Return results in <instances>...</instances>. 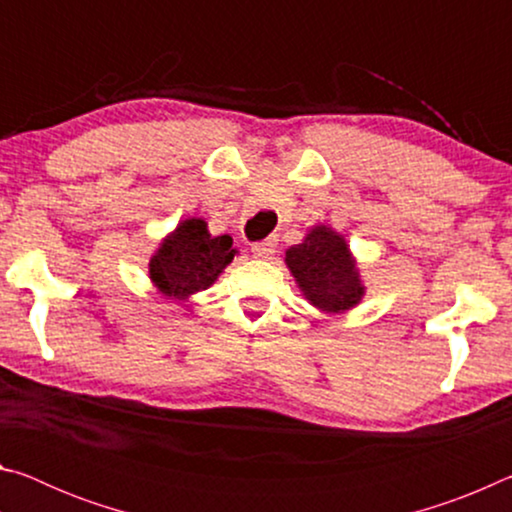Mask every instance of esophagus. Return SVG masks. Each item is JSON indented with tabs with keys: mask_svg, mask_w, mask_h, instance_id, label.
I'll return each mask as SVG.
<instances>
[{
	"mask_svg": "<svg viewBox=\"0 0 512 512\" xmlns=\"http://www.w3.org/2000/svg\"><path fill=\"white\" fill-rule=\"evenodd\" d=\"M275 246H277V239L268 237L264 241H257V244H253V248H250V250H253L255 257L266 259V257H271L275 253Z\"/></svg>",
	"mask_w": 512,
	"mask_h": 512,
	"instance_id": "esophagus-1",
	"label": "esophagus"
}]
</instances>
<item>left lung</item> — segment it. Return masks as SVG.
<instances>
[{
  "instance_id": "obj_1",
  "label": "left lung",
  "mask_w": 512,
  "mask_h": 512,
  "mask_svg": "<svg viewBox=\"0 0 512 512\" xmlns=\"http://www.w3.org/2000/svg\"><path fill=\"white\" fill-rule=\"evenodd\" d=\"M287 264L302 293L323 311H345L363 296L359 273L341 235L318 225L287 250Z\"/></svg>"
}]
</instances>
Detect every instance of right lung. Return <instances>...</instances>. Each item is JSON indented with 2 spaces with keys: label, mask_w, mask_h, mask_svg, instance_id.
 <instances>
[{
  "label": "right lung",
  "mask_w": 512,
  "mask_h": 512,
  "mask_svg": "<svg viewBox=\"0 0 512 512\" xmlns=\"http://www.w3.org/2000/svg\"><path fill=\"white\" fill-rule=\"evenodd\" d=\"M235 253L228 235L212 237L203 219H187L153 255L151 280L167 296L187 298L210 287Z\"/></svg>",
  "instance_id": "add662e5"
}]
</instances>
